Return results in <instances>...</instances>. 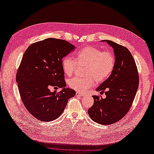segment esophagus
<instances>
[{
    "label": "esophagus",
    "mask_w": 154,
    "mask_h": 154,
    "mask_svg": "<svg viewBox=\"0 0 154 154\" xmlns=\"http://www.w3.org/2000/svg\"><path fill=\"white\" fill-rule=\"evenodd\" d=\"M76 95L77 96H79V97H85L86 95L85 93H79V92H77L76 93Z\"/></svg>",
    "instance_id": "34e87169"
}]
</instances>
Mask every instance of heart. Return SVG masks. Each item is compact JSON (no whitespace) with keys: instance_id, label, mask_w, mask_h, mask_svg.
<instances>
[{"instance_id":"obj_1","label":"heart","mask_w":154,"mask_h":154,"mask_svg":"<svg viewBox=\"0 0 154 154\" xmlns=\"http://www.w3.org/2000/svg\"><path fill=\"white\" fill-rule=\"evenodd\" d=\"M76 61L65 56L61 61L62 69L67 76H71L77 64L85 65V77H75L68 81V85L77 91H85L97 83L104 82L112 73L115 66V55L110 51H103L93 46H85L77 53Z\"/></svg>"}]
</instances>
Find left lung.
Here are the masks:
<instances>
[{
    "instance_id": "1",
    "label": "left lung",
    "mask_w": 154,
    "mask_h": 154,
    "mask_svg": "<svg viewBox=\"0 0 154 154\" xmlns=\"http://www.w3.org/2000/svg\"><path fill=\"white\" fill-rule=\"evenodd\" d=\"M105 41L114 50L115 66L110 77L97 89L105 93L106 97L93 95L94 104L88 114L94 122L109 125L122 119L131 108L139 85V75L130 51L112 41Z\"/></svg>"
}]
</instances>
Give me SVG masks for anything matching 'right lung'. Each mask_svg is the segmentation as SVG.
Masks as SVG:
<instances>
[{"label": "right lung", "mask_w": 154, "mask_h": 154, "mask_svg": "<svg viewBox=\"0 0 154 154\" xmlns=\"http://www.w3.org/2000/svg\"><path fill=\"white\" fill-rule=\"evenodd\" d=\"M75 46L67 41L48 38L31 44L24 52L16 79L23 104L39 120H54L63 112L75 91L65 88L62 59ZM56 90L51 92L49 88ZM57 88L63 89L57 92Z\"/></svg>", "instance_id": "add662e5"}]
</instances>
